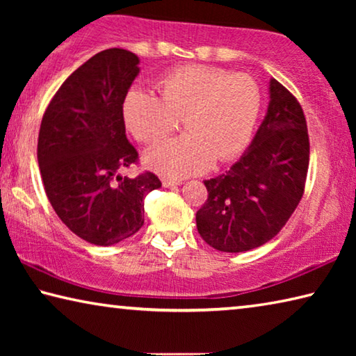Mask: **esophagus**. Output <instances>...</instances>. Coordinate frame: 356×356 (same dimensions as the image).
Listing matches in <instances>:
<instances>
[{
  "label": "esophagus",
  "mask_w": 356,
  "mask_h": 356,
  "mask_svg": "<svg viewBox=\"0 0 356 356\" xmlns=\"http://www.w3.org/2000/svg\"><path fill=\"white\" fill-rule=\"evenodd\" d=\"M161 184H163L165 188H172V186L182 185V182H180V180H172V179H161Z\"/></svg>",
  "instance_id": "1"
}]
</instances>
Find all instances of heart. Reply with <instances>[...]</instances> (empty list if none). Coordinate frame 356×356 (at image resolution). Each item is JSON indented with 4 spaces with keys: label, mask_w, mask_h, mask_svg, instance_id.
Here are the masks:
<instances>
[{
    "label": "heart",
    "mask_w": 356,
    "mask_h": 356,
    "mask_svg": "<svg viewBox=\"0 0 356 356\" xmlns=\"http://www.w3.org/2000/svg\"><path fill=\"white\" fill-rule=\"evenodd\" d=\"M156 91L159 97L130 89L122 104L125 127L138 141L154 143L185 118L186 135L149 147L143 155L149 170L172 179L195 176L250 146L262 106L261 89L251 76L182 65L161 76Z\"/></svg>",
    "instance_id": "heart-1"
}]
</instances>
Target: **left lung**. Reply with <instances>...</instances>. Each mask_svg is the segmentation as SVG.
<instances>
[{"mask_svg": "<svg viewBox=\"0 0 356 356\" xmlns=\"http://www.w3.org/2000/svg\"><path fill=\"white\" fill-rule=\"evenodd\" d=\"M267 114L231 170L204 180L209 197L196 212L201 237L212 248L243 252L278 234L303 196L309 138L297 99L272 78Z\"/></svg>", "mask_w": 356, "mask_h": 356, "instance_id": "obj_1", "label": "left lung"}]
</instances>
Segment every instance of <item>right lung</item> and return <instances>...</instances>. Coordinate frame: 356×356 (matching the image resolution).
I'll list each match as a JSON object with an SVG mask.
<instances>
[{
  "instance_id": "add662e5",
  "label": "right lung",
  "mask_w": 356,
  "mask_h": 356,
  "mask_svg": "<svg viewBox=\"0 0 356 356\" xmlns=\"http://www.w3.org/2000/svg\"><path fill=\"white\" fill-rule=\"evenodd\" d=\"M138 65L140 58L124 48L97 53L63 83L40 124L38 161L48 201L92 245H116L140 231L144 197L161 186L152 172L119 174L138 159L122 116Z\"/></svg>"
}]
</instances>
